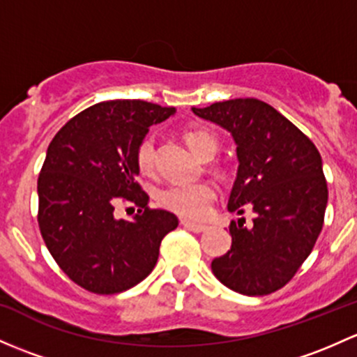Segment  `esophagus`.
<instances>
[{"instance_id": "esophagus-1", "label": "esophagus", "mask_w": 357, "mask_h": 357, "mask_svg": "<svg viewBox=\"0 0 357 357\" xmlns=\"http://www.w3.org/2000/svg\"><path fill=\"white\" fill-rule=\"evenodd\" d=\"M181 226L185 229H190L193 232H204L207 231V226L205 224H197V222H190V220H181Z\"/></svg>"}]
</instances>
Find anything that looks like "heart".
Masks as SVG:
<instances>
[{
	"instance_id": "obj_1",
	"label": "heart",
	"mask_w": 357,
	"mask_h": 357,
	"mask_svg": "<svg viewBox=\"0 0 357 357\" xmlns=\"http://www.w3.org/2000/svg\"><path fill=\"white\" fill-rule=\"evenodd\" d=\"M188 147L202 159H212L219 149V138L213 131L202 126H193L185 131ZM153 142L152 135L145 137L137 147V164L142 172H150L153 167ZM215 198V186L212 183H193V185H171L159 195V202L171 212L188 219H202L208 213Z\"/></svg>"
}]
</instances>
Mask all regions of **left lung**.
Masks as SVG:
<instances>
[{
  "label": "left lung",
  "mask_w": 357,
  "mask_h": 357,
  "mask_svg": "<svg viewBox=\"0 0 357 357\" xmlns=\"http://www.w3.org/2000/svg\"><path fill=\"white\" fill-rule=\"evenodd\" d=\"M202 119L229 131L238 174L227 210L257 217L231 222V250L212 261L224 286L245 296L284 287L313 250L324 227L328 190L313 142L287 118L258 99H232L191 107Z\"/></svg>",
  "instance_id": "obj_1"
}]
</instances>
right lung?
<instances>
[{"instance_id":"1","label":"right lung","mask_w":357,"mask_h":357,"mask_svg":"<svg viewBox=\"0 0 357 357\" xmlns=\"http://www.w3.org/2000/svg\"><path fill=\"white\" fill-rule=\"evenodd\" d=\"M174 112L145 100H106L71 118L47 147L37 181L40 234L63 272L90 292L116 294L142 282L162 238L178 227L174 213L147 207L137 183L138 144ZM123 199L144 210L118 220L114 208Z\"/></svg>"}]
</instances>
